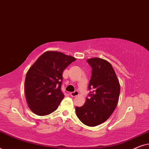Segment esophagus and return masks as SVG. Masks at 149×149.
<instances>
[{
  "label": "esophagus",
  "mask_w": 149,
  "mask_h": 149,
  "mask_svg": "<svg viewBox=\"0 0 149 149\" xmlns=\"http://www.w3.org/2000/svg\"><path fill=\"white\" fill-rule=\"evenodd\" d=\"M79 95V91L77 90L70 93V95L72 97H75V96H77V95Z\"/></svg>",
  "instance_id": "esophagus-1"
}]
</instances>
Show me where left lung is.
<instances>
[{"label": "left lung", "instance_id": "8db88e82", "mask_svg": "<svg viewBox=\"0 0 149 149\" xmlns=\"http://www.w3.org/2000/svg\"><path fill=\"white\" fill-rule=\"evenodd\" d=\"M92 68L88 85L92 89L82 107H76L77 116L85 125H98L109 119L117 107L120 84L112 65L103 59L87 60Z\"/></svg>", "mask_w": 149, "mask_h": 149}]
</instances>
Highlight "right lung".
<instances>
[{
	"instance_id": "obj_1",
	"label": "right lung",
	"mask_w": 149,
	"mask_h": 149,
	"mask_svg": "<svg viewBox=\"0 0 149 149\" xmlns=\"http://www.w3.org/2000/svg\"><path fill=\"white\" fill-rule=\"evenodd\" d=\"M75 60L61 52H46L30 67L26 76L25 94L34 113L44 116L58 109L64 97L62 72Z\"/></svg>"
}]
</instances>
